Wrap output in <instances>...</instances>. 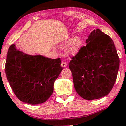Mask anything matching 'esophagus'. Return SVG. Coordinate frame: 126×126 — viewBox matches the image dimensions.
<instances>
[{"instance_id": "esophagus-1", "label": "esophagus", "mask_w": 126, "mask_h": 126, "mask_svg": "<svg viewBox=\"0 0 126 126\" xmlns=\"http://www.w3.org/2000/svg\"><path fill=\"white\" fill-rule=\"evenodd\" d=\"M61 66L62 67H67V63H66V62H65L64 61H62V63H61Z\"/></svg>"}]
</instances>
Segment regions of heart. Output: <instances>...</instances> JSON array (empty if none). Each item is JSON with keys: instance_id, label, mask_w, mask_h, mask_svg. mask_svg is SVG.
Segmentation results:
<instances>
[{"instance_id": "obj_1", "label": "heart", "mask_w": 126, "mask_h": 126, "mask_svg": "<svg viewBox=\"0 0 126 126\" xmlns=\"http://www.w3.org/2000/svg\"><path fill=\"white\" fill-rule=\"evenodd\" d=\"M68 43L66 47V53L70 56L77 54L81 48L82 41L81 38L79 37H75L71 40L66 38L62 43V45H64Z\"/></svg>"}]
</instances>
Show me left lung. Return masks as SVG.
<instances>
[{
    "label": "left lung",
    "instance_id": "1",
    "mask_svg": "<svg viewBox=\"0 0 126 126\" xmlns=\"http://www.w3.org/2000/svg\"><path fill=\"white\" fill-rule=\"evenodd\" d=\"M86 45L69 63L76 92L86 100L106 96L113 88L120 60L112 40L99 29L93 30Z\"/></svg>",
    "mask_w": 126,
    "mask_h": 126
}]
</instances>
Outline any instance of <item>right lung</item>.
<instances>
[{
    "instance_id": "1",
    "label": "right lung",
    "mask_w": 126,
    "mask_h": 126,
    "mask_svg": "<svg viewBox=\"0 0 126 126\" xmlns=\"http://www.w3.org/2000/svg\"><path fill=\"white\" fill-rule=\"evenodd\" d=\"M60 58L25 54L10 46L5 73L10 86L20 101L32 105L46 101L52 95L55 80L63 70Z\"/></svg>"
}]
</instances>
